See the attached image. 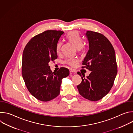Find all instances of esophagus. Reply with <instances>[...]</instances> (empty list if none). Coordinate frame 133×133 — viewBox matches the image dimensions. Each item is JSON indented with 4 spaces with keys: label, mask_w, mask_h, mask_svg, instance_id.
Masks as SVG:
<instances>
[{
    "label": "esophagus",
    "mask_w": 133,
    "mask_h": 133,
    "mask_svg": "<svg viewBox=\"0 0 133 133\" xmlns=\"http://www.w3.org/2000/svg\"><path fill=\"white\" fill-rule=\"evenodd\" d=\"M69 71H70V72H72V73H75V72H76L75 70H74V69H70L69 70Z\"/></svg>",
    "instance_id": "obj_1"
}]
</instances>
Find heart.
<instances>
[{
	"label": "heart",
	"instance_id": "obj_1",
	"mask_svg": "<svg viewBox=\"0 0 133 133\" xmlns=\"http://www.w3.org/2000/svg\"><path fill=\"white\" fill-rule=\"evenodd\" d=\"M66 38L76 46L79 51L84 53L85 51V48L83 45V41L81 37L79 32L77 31H71L69 32L66 36ZM63 46V43L58 42L57 44L56 49L58 54L61 52ZM65 63L72 67H75L77 66L79 62V59L77 58H69L65 61Z\"/></svg>",
	"mask_w": 133,
	"mask_h": 133
}]
</instances>
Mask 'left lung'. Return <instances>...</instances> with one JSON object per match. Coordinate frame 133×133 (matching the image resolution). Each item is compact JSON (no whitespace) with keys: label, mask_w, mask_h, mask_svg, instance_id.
<instances>
[{"label":"left lung","mask_w":133,"mask_h":133,"mask_svg":"<svg viewBox=\"0 0 133 133\" xmlns=\"http://www.w3.org/2000/svg\"><path fill=\"white\" fill-rule=\"evenodd\" d=\"M89 50L82 68L91 71L86 78L80 72L81 83L77 86L79 93L85 98L97 101L109 92L113 86L117 73L115 50L111 44L103 35L92 31H87Z\"/></svg>","instance_id":"left-lung-1"}]
</instances>
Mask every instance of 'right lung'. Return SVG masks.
Wrapping results in <instances>:
<instances>
[{
	"mask_svg": "<svg viewBox=\"0 0 133 133\" xmlns=\"http://www.w3.org/2000/svg\"><path fill=\"white\" fill-rule=\"evenodd\" d=\"M64 33L61 30H47L29 41L23 54L22 75L32 95L42 102H48L60 94L62 79L69 75V70L61 68L52 72L48 63L57 58L56 47Z\"/></svg>",
	"mask_w": 133,
	"mask_h": 133,
	"instance_id": "add662e5",
	"label": "right lung"
}]
</instances>
